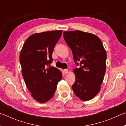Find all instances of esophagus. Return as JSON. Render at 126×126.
I'll return each instance as SVG.
<instances>
[{"label": "esophagus", "instance_id": "34e87169", "mask_svg": "<svg viewBox=\"0 0 126 126\" xmlns=\"http://www.w3.org/2000/svg\"><path fill=\"white\" fill-rule=\"evenodd\" d=\"M63 72H64V73L65 74H67V73H68V69H64L63 71Z\"/></svg>", "mask_w": 126, "mask_h": 126}]
</instances>
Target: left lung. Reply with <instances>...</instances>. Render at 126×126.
<instances>
[{
    "instance_id": "obj_1",
    "label": "left lung",
    "mask_w": 126,
    "mask_h": 126,
    "mask_svg": "<svg viewBox=\"0 0 126 126\" xmlns=\"http://www.w3.org/2000/svg\"><path fill=\"white\" fill-rule=\"evenodd\" d=\"M63 37L79 65L73 69L76 80L72 89L79 98L89 101L101 88L106 69V50L101 39L93 34L80 31L64 32Z\"/></svg>"
}]
</instances>
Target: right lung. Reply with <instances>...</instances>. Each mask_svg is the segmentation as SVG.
<instances>
[{
  "label": "right lung",
  "instance_id": "right-lung-1",
  "mask_svg": "<svg viewBox=\"0 0 126 126\" xmlns=\"http://www.w3.org/2000/svg\"><path fill=\"white\" fill-rule=\"evenodd\" d=\"M62 34L61 30L33 34L21 50L20 63L24 82L32 97L40 103L52 98L62 78V72L50 65L53 49Z\"/></svg>",
  "mask_w": 126,
  "mask_h": 126
}]
</instances>
